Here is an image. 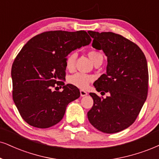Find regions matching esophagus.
Instances as JSON below:
<instances>
[{"instance_id":"obj_1","label":"esophagus","mask_w":159,"mask_h":159,"mask_svg":"<svg viewBox=\"0 0 159 159\" xmlns=\"http://www.w3.org/2000/svg\"><path fill=\"white\" fill-rule=\"evenodd\" d=\"M88 95V93L85 91H83V90H80V96L81 97H85V96Z\"/></svg>"}]
</instances>
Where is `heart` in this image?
I'll list each match as a JSON object with an SVG mask.
<instances>
[{"mask_svg": "<svg viewBox=\"0 0 159 159\" xmlns=\"http://www.w3.org/2000/svg\"><path fill=\"white\" fill-rule=\"evenodd\" d=\"M88 56L90 58V60L93 62V64L96 63L99 60H103V56L99 52L97 51H91L88 54ZM76 58V53H70L68 54L67 57L66 59V68L68 70H73L74 68V65ZM93 80V77L91 76L86 75L84 74L76 73L74 75L70 76L68 79V82L76 87L79 89H85L88 87L89 83Z\"/></svg>", "mask_w": 159, "mask_h": 159, "instance_id": "b5f03b06", "label": "heart"}]
</instances>
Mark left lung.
<instances>
[{"mask_svg":"<svg viewBox=\"0 0 159 159\" xmlns=\"http://www.w3.org/2000/svg\"><path fill=\"white\" fill-rule=\"evenodd\" d=\"M97 48L107 57L106 74L93 85L97 91L109 93L105 99L90 93L93 105L88 112L90 123L105 134H114L130 127L146 101L148 68L141 48L120 34L89 31Z\"/></svg>","mask_w":159,"mask_h":159,"instance_id":"left-lung-1","label":"left lung"}]
</instances>
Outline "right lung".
Masks as SVG:
<instances>
[{
    "label": "right lung",
    "mask_w": 159,
    "mask_h": 159,
    "mask_svg": "<svg viewBox=\"0 0 159 159\" xmlns=\"http://www.w3.org/2000/svg\"><path fill=\"white\" fill-rule=\"evenodd\" d=\"M91 41L85 31H50L36 35L23 47L11 67L12 97L29 125L48 128L57 124L68 104L80 97L76 86L64 84L66 59ZM62 85V92L52 90Z\"/></svg>",
    "instance_id": "add662e5"
}]
</instances>
